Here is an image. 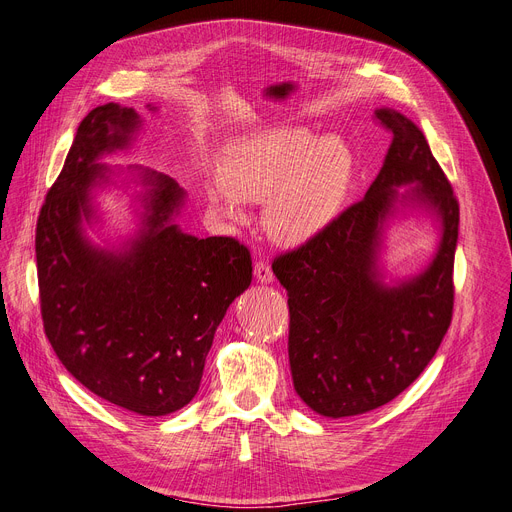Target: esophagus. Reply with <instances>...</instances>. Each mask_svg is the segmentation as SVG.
<instances>
[{"mask_svg":"<svg viewBox=\"0 0 512 512\" xmlns=\"http://www.w3.org/2000/svg\"><path fill=\"white\" fill-rule=\"evenodd\" d=\"M255 280H257V282H261V284H270V282H274V272H272L270 263L263 261V259H259V261L255 263Z\"/></svg>","mask_w":512,"mask_h":512,"instance_id":"esophagus-1","label":"esophagus"}]
</instances>
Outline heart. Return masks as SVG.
Here are the masks:
<instances>
[{
    "instance_id": "heart-1",
    "label": "heart",
    "mask_w": 512,
    "mask_h": 512,
    "mask_svg": "<svg viewBox=\"0 0 512 512\" xmlns=\"http://www.w3.org/2000/svg\"><path fill=\"white\" fill-rule=\"evenodd\" d=\"M353 180L351 151L299 126H274L236 141L222 174L207 180L209 209L222 220L245 218L242 203H267L265 228L282 245H305L338 215Z\"/></svg>"
}]
</instances>
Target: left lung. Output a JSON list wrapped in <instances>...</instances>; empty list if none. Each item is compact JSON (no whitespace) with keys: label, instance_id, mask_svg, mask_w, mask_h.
<instances>
[{"label":"left lung","instance_id":"1","mask_svg":"<svg viewBox=\"0 0 512 512\" xmlns=\"http://www.w3.org/2000/svg\"><path fill=\"white\" fill-rule=\"evenodd\" d=\"M375 116L392 143L365 197L272 263L288 292L294 390L309 409L332 419L369 413L409 388L452 319L459 203L417 124L390 107ZM402 185L410 191L400 194ZM402 206L436 217L441 242L425 271L386 285L379 267L383 230Z\"/></svg>","mask_w":512,"mask_h":512}]
</instances>
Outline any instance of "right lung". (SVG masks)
<instances>
[{"label":"right lung","mask_w":512,"mask_h":512,"mask_svg":"<svg viewBox=\"0 0 512 512\" xmlns=\"http://www.w3.org/2000/svg\"><path fill=\"white\" fill-rule=\"evenodd\" d=\"M139 128V114L118 103L80 122L41 207L35 251L43 328L62 365L112 405L161 417L195 398L213 334L253 265L230 236L184 234L174 218L186 193L145 168H130L145 186L137 234L112 249L87 238L85 224L99 218L95 188L114 174L99 159L126 149Z\"/></svg>","instance_id":"add662e5"}]
</instances>
